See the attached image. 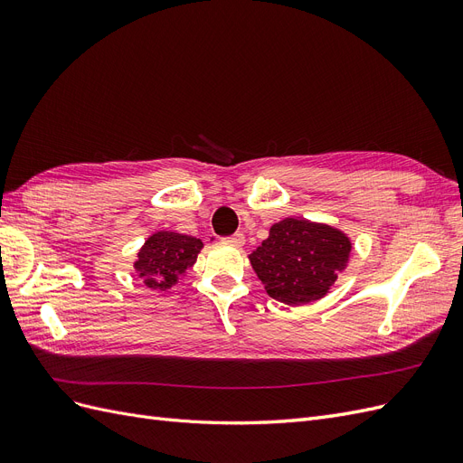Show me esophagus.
I'll return each mask as SVG.
<instances>
[{"label": "esophagus", "instance_id": "34e87169", "mask_svg": "<svg viewBox=\"0 0 463 463\" xmlns=\"http://www.w3.org/2000/svg\"><path fill=\"white\" fill-rule=\"evenodd\" d=\"M223 241L230 243V245H235V247H241L245 243V235L241 232H237V233L230 235V237H223Z\"/></svg>", "mask_w": 463, "mask_h": 463}]
</instances>
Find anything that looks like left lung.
Instances as JSON below:
<instances>
[{
  "mask_svg": "<svg viewBox=\"0 0 463 463\" xmlns=\"http://www.w3.org/2000/svg\"><path fill=\"white\" fill-rule=\"evenodd\" d=\"M345 233L325 223L286 218L270 228L269 240L249 255L270 298L303 305L325 298L349 259Z\"/></svg>",
  "mask_w": 463,
  "mask_h": 463,
  "instance_id": "8db88e82",
  "label": "left lung"
}]
</instances>
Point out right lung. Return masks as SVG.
I'll return each mask as SVG.
<instances>
[{"instance_id":"1","label":"right lung","mask_w":463,"mask_h":463,"mask_svg":"<svg viewBox=\"0 0 463 463\" xmlns=\"http://www.w3.org/2000/svg\"><path fill=\"white\" fill-rule=\"evenodd\" d=\"M201 249L203 241L197 237L158 232L150 235L138 250L135 269L150 289H167L177 282V276L191 269Z\"/></svg>"}]
</instances>
